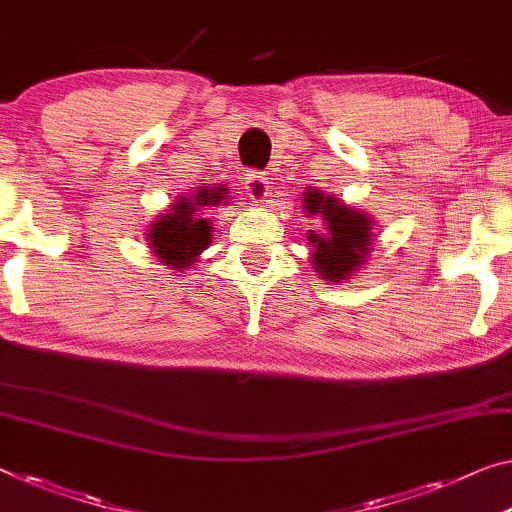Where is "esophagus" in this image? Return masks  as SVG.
Masks as SVG:
<instances>
[{
    "mask_svg": "<svg viewBox=\"0 0 512 512\" xmlns=\"http://www.w3.org/2000/svg\"><path fill=\"white\" fill-rule=\"evenodd\" d=\"M245 190L251 201L261 203L265 201V196L270 194V178L261 174V171H251V174H247L245 178Z\"/></svg>",
    "mask_w": 512,
    "mask_h": 512,
    "instance_id": "obj_1",
    "label": "esophagus"
}]
</instances>
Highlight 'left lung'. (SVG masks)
<instances>
[{
    "label": "left lung",
    "instance_id": "left-lung-1",
    "mask_svg": "<svg viewBox=\"0 0 512 512\" xmlns=\"http://www.w3.org/2000/svg\"><path fill=\"white\" fill-rule=\"evenodd\" d=\"M302 199L304 215L322 219L320 231L306 233L313 270L325 281L343 283L352 279L373 251L377 238L373 217L316 187H306Z\"/></svg>",
    "mask_w": 512,
    "mask_h": 512
}]
</instances>
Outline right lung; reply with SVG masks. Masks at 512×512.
I'll return each instance as SVG.
<instances>
[{
  "label": "right lung",
  "mask_w": 512,
  "mask_h": 512,
  "mask_svg": "<svg viewBox=\"0 0 512 512\" xmlns=\"http://www.w3.org/2000/svg\"><path fill=\"white\" fill-rule=\"evenodd\" d=\"M226 194L229 190L224 185L199 187L178 196L164 215H157L146 229V245L157 261L176 272H185L199 261L212 242V219L206 212L222 203L226 206Z\"/></svg>",
  "instance_id": "1"
}]
</instances>
